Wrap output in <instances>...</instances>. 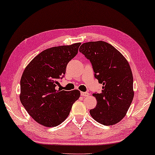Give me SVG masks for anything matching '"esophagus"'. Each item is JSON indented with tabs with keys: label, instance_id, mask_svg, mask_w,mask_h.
Returning <instances> with one entry per match:
<instances>
[{
	"label": "esophagus",
	"instance_id": "34e87169",
	"mask_svg": "<svg viewBox=\"0 0 155 155\" xmlns=\"http://www.w3.org/2000/svg\"><path fill=\"white\" fill-rule=\"evenodd\" d=\"M81 95L84 96V97H87L89 95V94L88 92H81Z\"/></svg>",
	"mask_w": 155,
	"mask_h": 155
}]
</instances>
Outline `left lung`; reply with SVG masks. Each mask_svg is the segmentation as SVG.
Returning a JSON list of instances; mask_svg holds the SVG:
<instances>
[{
	"label": "left lung",
	"mask_w": 155,
	"mask_h": 155,
	"mask_svg": "<svg viewBox=\"0 0 155 155\" xmlns=\"http://www.w3.org/2000/svg\"><path fill=\"white\" fill-rule=\"evenodd\" d=\"M79 51L90 60L95 77L103 84L100 94H93L97 104L89 111L90 115L102 125H115L124 118L134 97L133 74L128 61L104 41L84 43Z\"/></svg>",
	"instance_id": "8db88e82"
}]
</instances>
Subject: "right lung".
Here are the masks:
<instances>
[{
	"label": "right lung",
	"mask_w": 155,
	"mask_h": 155,
	"mask_svg": "<svg viewBox=\"0 0 155 155\" xmlns=\"http://www.w3.org/2000/svg\"><path fill=\"white\" fill-rule=\"evenodd\" d=\"M80 45L75 43L46 49L38 54L24 70L20 80V101L39 124L48 127L59 125L80 98L78 89L61 91L56 89V86Z\"/></svg>",
	"instance_id": "right-lung-1"
}]
</instances>
